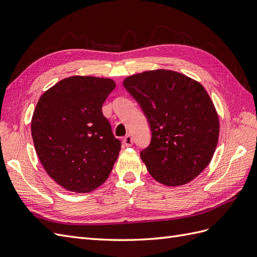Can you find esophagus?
Masks as SVG:
<instances>
[{"label": "esophagus", "instance_id": "esophagus-1", "mask_svg": "<svg viewBox=\"0 0 257 257\" xmlns=\"http://www.w3.org/2000/svg\"><path fill=\"white\" fill-rule=\"evenodd\" d=\"M122 142H123V144L126 147H131L134 144V138H133V136H130V135H127L126 137L123 138V140H122Z\"/></svg>", "mask_w": 257, "mask_h": 257}]
</instances>
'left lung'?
Masks as SVG:
<instances>
[{
	"label": "left lung",
	"mask_w": 257,
	"mask_h": 257,
	"mask_svg": "<svg viewBox=\"0 0 257 257\" xmlns=\"http://www.w3.org/2000/svg\"><path fill=\"white\" fill-rule=\"evenodd\" d=\"M151 129L140 152L151 176L166 186H181L199 176L212 160L219 120L202 85L173 70L144 71L123 80Z\"/></svg>",
	"instance_id": "obj_1"
}]
</instances>
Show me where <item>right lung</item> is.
<instances>
[{"mask_svg":"<svg viewBox=\"0 0 257 257\" xmlns=\"http://www.w3.org/2000/svg\"><path fill=\"white\" fill-rule=\"evenodd\" d=\"M111 79L74 76L45 91L31 120L36 152L45 172L72 192H90L108 178L121 148L103 103Z\"/></svg>","mask_w":257,"mask_h":257,"instance_id":"obj_1","label":"right lung"}]
</instances>
